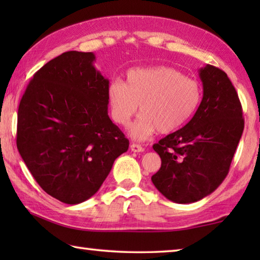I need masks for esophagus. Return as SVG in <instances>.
Listing matches in <instances>:
<instances>
[{
    "instance_id": "1",
    "label": "esophagus",
    "mask_w": 260,
    "mask_h": 260,
    "mask_svg": "<svg viewBox=\"0 0 260 260\" xmlns=\"http://www.w3.org/2000/svg\"><path fill=\"white\" fill-rule=\"evenodd\" d=\"M131 150L133 151V152H143L144 149H143V147H141L140 144L132 143V144H131Z\"/></svg>"
}]
</instances>
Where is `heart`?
I'll return each instance as SVG.
<instances>
[{
    "mask_svg": "<svg viewBox=\"0 0 260 260\" xmlns=\"http://www.w3.org/2000/svg\"><path fill=\"white\" fill-rule=\"evenodd\" d=\"M108 100L112 119L128 126L139 110L141 117L131 127L135 140H147L158 131L170 134L191 119L202 100V87L179 70L170 67L133 69L126 82L114 80Z\"/></svg>",
    "mask_w": 260,
    "mask_h": 260,
    "instance_id": "1",
    "label": "heart"
}]
</instances>
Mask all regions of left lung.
Here are the masks:
<instances>
[{"mask_svg": "<svg viewBox=\"0 0 260 260\" xmlns=\"http://www.w3.org/2000/svg\"><path fill=\"white\" fill-rule=\"evenodd\" d=\"M203 99L181 129L153 144L161 166L151 181L167 200L193 203L210 195L225 180L244 119L234 86L212 65L200 69Z\"/></svg>", "mask_w": 260, "mask_h": 260, "instance_id": "1", "label": "left lung"}]
</instances>
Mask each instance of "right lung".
Here are the masks:
<instances>
[{
    "instance_id": "obj_1",
    "label": "right lung",
    "mask_w": 260,
    "mask_h": 260,
    "mask_svg": "<svg viewBox=\"0 0 260 260\" xmlns=\"http://www.w3.org/2000/svg\"><path fill=\"white\" fill-rule=\"evenodd\" d=\"M93 52L67 51L34 74L18 109L17 148L40 187L79 204L98 192L128 140L108 114L109 80Z\"/></svg>"
}]
</instances>
